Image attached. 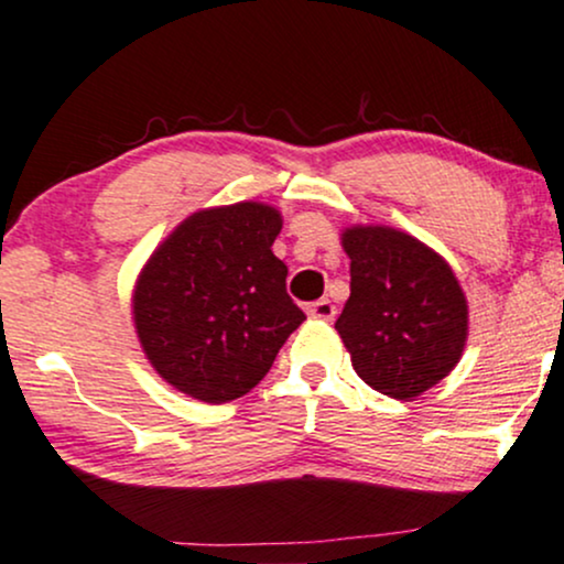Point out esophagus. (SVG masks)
I'll use <instances>...</instances> for the list:
<instances>
[{"label":"esophagus","mask_w":564,"mask_h":564,"mask_svg":"<svg viewBox=\"0 0 564 564\" xmlns=\"http://www.w3.org/2000/svg\"><path fill=\"white\" fill-rule=\"evenodd\" d=\"M307 315L315 321H332L334 315H337V307H334L329 300H318L307 305Z\"/></svg>","instance_id":"esophagus-1"}]
</instances>
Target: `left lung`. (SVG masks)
<instances>
[{
    "mask_svg": "<svg viewBox=\"0 0 564 564\" xmlns=\"http://www.w3.org/2000/svg\"><path fill=\"white\" fill-rule=\"evenodd\" d=\"M350 296L334 329L356 375L412 401L444 380L468 339V302L442 253L386 225L343 230Z\"/></svg>",
    "mask_w": 564,
    "mask_h": 564,
    "instance_id": "left-lung-1",
    "label": "left lung"
}]
</instances>
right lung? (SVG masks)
Here are the masks:
<instances>
[{"label":"right lung","instance_id":"right-lung-1","mask_svg":"<svg viewBox=\"0 0 564 564\" xmlns=\"http://www.w3.org/2000/svg\"><path fill=\"white\" fill-rule=\"evenodd\" d=\"M283 216L268 203L200 208L173 230L133 286V326L152 369L206 404L240 399L270 372L305 313L272 253Z\"/></svg>","mask_w":564,"mask_h":564}]
</instances>
